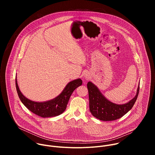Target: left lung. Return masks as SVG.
<instances>
[{
	"instance_id": "left-lung-1",
	"label": "left lung",
	"mask_w": 155,
	"mask_h": 155,
	"mask_svg": "<svg viewBox=\"0 0 155 155\" xmlns=\"http://www.w3.org/2000/svg\"><path fill=\"white\" fill-rule=\"evenodd\" d=\"M87 87L90 112L94 117L102 121L115 120L126 114L134 106L139 93V84L136 95L133 99L124 104H117L107 99L92 82L87 83Z\"/></svg>"
}]
</instances>
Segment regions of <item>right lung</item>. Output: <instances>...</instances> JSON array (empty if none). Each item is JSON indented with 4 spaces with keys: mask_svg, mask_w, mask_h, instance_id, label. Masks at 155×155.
<instances>
[{
    "mask_svg": "<svg viewBox=\"0 0 155 155\" xmlns=\"http://www.w3.org/2000/svg\"><path fill=\"white\" fill-rule=\"evenodd\" d=\"M15 80L16 91L22 103L32 113L43 118L56 117L62 114L67 107L70 97L74 91L82 84V80L80 78L74 80L66 85L62 93L56 97L40 102L32 101L26 98L20 91L16 78Z\"/></svg>",
    "mask_w": 155,
    "mask_h": 155,
    "instance_id": "1",
    "label": "right lung"
}]
</instances>
